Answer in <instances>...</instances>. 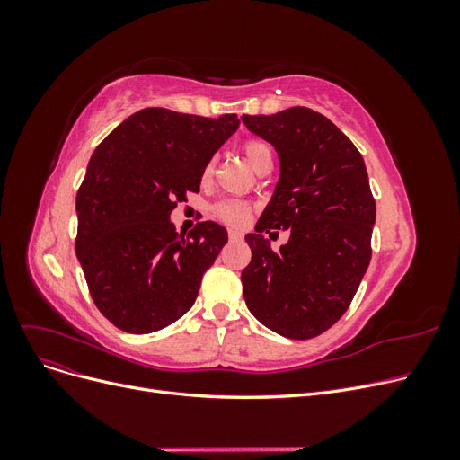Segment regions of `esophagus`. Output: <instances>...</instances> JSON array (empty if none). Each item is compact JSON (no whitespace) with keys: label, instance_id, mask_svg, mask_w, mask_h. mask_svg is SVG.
<instances>
[{"label":"esophagus","instance_id":"1","mask_svg":"<svg viewBox=\"0 0 460 460\" xmlns=\"http://www.w3.org/2000/svg\"><path fill=\"white\" fill-rule=\"evenodd\" d=\"M228 238H230L232 242H240V240H243V232L235 230V228H230V230H228Z\"/></svg>","mask_w":460,"mask_h":460}]
</instances>
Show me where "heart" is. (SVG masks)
I'll use <instances>...</instances> for the list:
<instances>
[{"mask_svg":"<svg viewBox=\"0 0 460 460\" xmlns=\"http://www.w3.org/2000/svg\"><path fill=\"white\" fill-rule=\"evenodd\" d=\"M243 155L249 161V164H252L257 171L261 164H264L267 161H272V147L264 140H257V137H253V140H247L243 144ZM213 169H215V159H208L203 166V174H201L203 180L211 176ZM213 215L218 220L226 222V225L242 226L243 222L249 218V215H252V205L245 201H240V199H222L213 205Z\"/></svg>","mask_w":460,"mask_h":460,"instance_id":"1","label":"heart"}]
</instances>
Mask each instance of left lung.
<instances>
[{"instance_id":"1","label":"left lung","mask_w":460,"mask_h":460,"mask_svg":"<svg viewBox=\"0 0 460 460\" xmlns=\"http://www.w3.org/2000/svg\"><path fill=\"white\" fill-rule=\"evenodd\" d=\"M242 120L280 157L274 196L257 234L245 235L252 262L242 272L243 297L267 328L311 340L349 309L368 269L376 201L367 166L349 137L313 109ZM276 227L292 230L280 252L260 235Z\"/></svg>"}]
</instances>
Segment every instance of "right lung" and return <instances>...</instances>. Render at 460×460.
I'll list each match as a JSON object with an SVG mask.
<instances>
[{
	"instance_id": "obj_1",
	"label": "right lung",
	"mask_w": 460,
	"mask_h": 460,
	"mask_svg": "<svg viewBox=\"0 0 460 460\" xmlns=\"http://www.w3.org/2000/svg\"><path fill=\"white\" fill-rule=\"evenodd\" d=\"M238 124L149 107L95 147L76 193L75 247L95 307L122 332H157L196 301L228 235L213 220L178 234L169 217L199 191L205 163Z\"/></svg>"
}]
</instances>
